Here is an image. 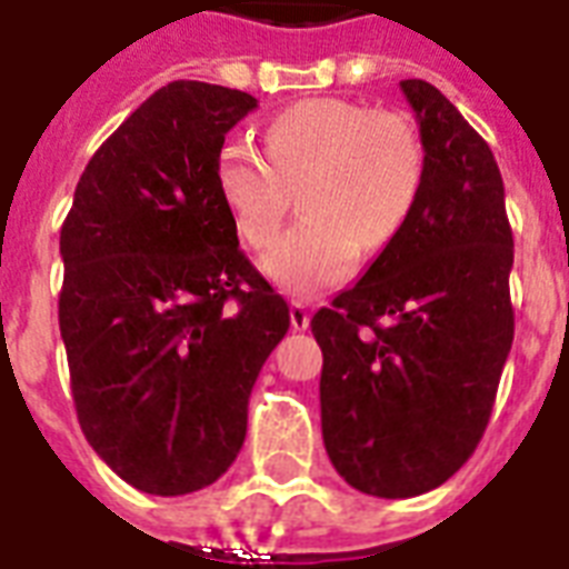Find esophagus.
<instances>
[{
    "label": "esophagus",
    "instance_id": "obj_1",
    "mask_svg": "<svg viewBox=\"0 0 569 569\" xmlns=\"http://www.w3.org/2000/svg\"><path fill=\"white\" fill-rule=\"evenodd\" d=\"M289 322H292L295 331H307L310 328V310L301 301H292L289 303Z\"/></svg>",
    "mask_w": 569,
    "mask_h": 569
}]
</instances>
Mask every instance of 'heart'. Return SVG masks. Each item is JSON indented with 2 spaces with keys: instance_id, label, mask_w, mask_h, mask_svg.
Masks as SVG:
<instances>
[{
  "instance_id": "b5f03b06",
  "label": "heart",
  "mask_w": 569,
  "mask_h": 569,
  "mask_svg": "<svg viewBox=\"0 0 569 569\" xmlns=\"http://www.w3.org/2000/svg\"><path fill=\"white\" fill-rule=\"evenodd\" d=\"M268 158L247 137L220 146L214 181L247 244L266 247L283 223L292 188L307 211L262 259L292 295L342 283L367 250L406 227L423 181V146L402 112L342 98H313L277 112Z\"/></svg>"
}]
</instances>
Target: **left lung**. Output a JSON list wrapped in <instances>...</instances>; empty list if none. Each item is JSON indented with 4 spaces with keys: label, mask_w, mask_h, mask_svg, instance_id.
<instances>
[{
    "label": "left lung",
    "mask_w": 569,
    "mask_h": 569,
    "mask_svg": "<svg viewBox=\"0 0 569 569\" xmlns=\"http://www.w3.org/2000/svg\"><path fill=\"white\" fill-rule=\"evenodd\" d=\"M400 89L423 146L418 202L310 322L325 450L349 487L379 498L420 496L466 466L513 342V232L496 158L436 86Z\"/></svg>",
    "instance_id": "1"
}]
</instances>
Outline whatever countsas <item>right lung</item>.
Here are the masks:
<instances>
[{
    "label": "right lung",
    "instance_id": "obj_1",
    "mask_svg": "<svg viewBox=\"0 0 569 569\" xmlns=\"http://www.w3.org/2000/svg\"><path fill=\"white\" fill-rule=\"evenodd\" d=\"M256 98L176 80L94 151L62 223L59 295L82 436L149 496L214 483L247 436L289 307L238 247L214 181Z\"/></svg>",
    "mask_w": 569,
    "mask_h": 569
}]
</instances>
